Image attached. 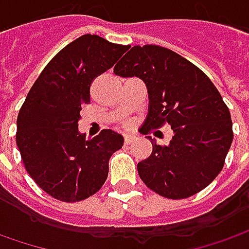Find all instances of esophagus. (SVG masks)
<instances>
[{
	"instance_id": "1",
	"label": "esophagus",
	"mask_w": 249,
	"mask_h": 249,
	"mask_svg": "<svg viewBox=\"0 0 249 249\" xmlns=\"http://www.w3.org/2000/svg\"><path fill=\"white\" fill-rule=\"evenodd\" d=\"M135 139L136 138H135L133 135H125V143H126V144H129V143H132Z\"/></svg>"
}]
</instances>
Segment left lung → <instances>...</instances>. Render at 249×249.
<instances>
[{
  "label": "left lung",
  "mask_w": 249,
  "mask_h": 249,
  "mask_svg": "<svg viewBox=\"0 0 249 249\" xmlns=\"http://www.w3.org/2000/svg\"><path fill=\"white\" fill-rule=\"evenodd\" d=\"M128 50L114 73L136 76L146 84L144 133L163 124L173 129L167 146L150 138L153 153L138 163L139 176L151 191L167 199L195 195L224 167L233 142L229 109L207 75L180 54L157 45Z\"/></svg>",
  "instance_id": "obj_1"
}]
</instances>
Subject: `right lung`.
Masks as SVG:
<instances>
[{"label":"right lung","instance_id":"1","mask_svg":"<svg viewBox=\"0 0 249 249\" xmlns=\"http://www.w3.org/2000/svg\"><path fill=\"white\" fill-rule=\"evenodd\" d=\"M129 46L82 35L54 55L30 89L18 116L16 144L25 170L46 194L80 202L98 192L109 160L124 138L103 129L94 139L79 132L80 110L91 83L110 69Z\"/></svg>","mask_w":249,"mask_h":249}]
</instances>
